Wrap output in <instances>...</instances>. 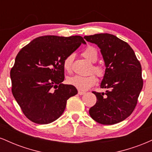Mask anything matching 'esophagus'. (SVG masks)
Here are the masks:
<instances>
[{
    "mask_svg": "<svg viewBox=\"0 0 152 152\" xmlns=\"http://www.w3.org/2000/svg\"><path fill=\"white\" fill-rule=\"evenodd\" d=\"M78 94H79V95H83V94H85V92H83V91H78Z\"/></svg>",
    "mask_w": 152,
    "mask_h": 152,
    "instance_id": "obj_1",
    "label": "esophagus"
}]
</instances>
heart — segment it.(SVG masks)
<instances>
[{"label":"heart","mask_w":152,"mask_h":152,"mask_svg":"<svg viewBox=\"0 0 152 152\" xmlns=\"http://www.w3.org/2000/svg\"><path fill=\"white\" fill-rule=\"evenodd\" d=\"M82 55L87 60L92 63L96 62L98 59V52L93 46L87 47L86 49L83 51ZM73 61H74V55L73 54H70L64 59L63 66H64V70L67 72L71 73L72 71ZM93 69L94 73L99 77H102L104 75V70L102 66L96 65L94 66ZM96 77L94 74H91L86 76L75 75V76L68 78V83L71 86L76 87L78 90L86 91L96 84Z\"/></svg>","instance_id":"obj_1"}]
</instances>
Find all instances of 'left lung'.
I'll return each mask as SVG.
<instances>
[{
  "mask_svg": "<svg viewBox=\"0 0 152 152\" xmlns=\"http://www.w3.org/2000/svg\"><path fill=\"white\" fill-rule=\"evenodd\" d=\"M101 49L106 71L101 88L106 93L93 91L96 103L89 109L94 121L112 125L129 116L137 106L143 87L142 66L131 46L109 34L84 36Z\"/></svg>",
  "mask_w": 152,
  "mask_h": 152,
  "instance_id": "obj_1",
  "label": "left lung"
}]
</instances>
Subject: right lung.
I'll return each instance as SVG.
<instances>
[{
  "label": "right lung",
  "mask_w": 152,
  "mask_h": 152,
  "mask_svg": "<svg viewBox=\"0 0 152 152\" xmlns=\"http://www.w3.org/2000/svg\"><path fill=\"white\" fill-rule=\"evenodd\" d=\"M86 43L83 37L45 36L18 52L10 70L12 94L24 115L38 124L58 118L78 91L64 84V59Z\"/></svg>",
  "instance_id": "obj_1"
}]
</instances>
